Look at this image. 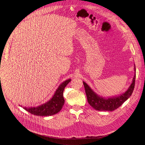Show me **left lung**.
<instances>
[{"label":"left lung","instance_id":"8db88e82","mask_svg":"<svg viewBox=\"0 0 145 145\" xmlns=\"http://www.w3.org/2000/svg\"><path fill=\"white\" fill-rule=\"evenodd\" d=\"M134 71L135 74L133 78L131 84L125 93L119 95L118 96L105 98L101 96H99L92 90V89L86 82L83 81L88 102L90 106L96 110L98 111H112L119 108L124 102L126 101L131 96L133 92L136 76V69L135 64Z\"/></svg>","mask_w":145,"mask_h":145}]
</instances>
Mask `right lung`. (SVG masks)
Segmentation results:
<instances>
[{
	"mask_svg": "<svg viewBox=\"0 0 145 145\" xmlns=\"http://www.w3.org/2000/svg\"><path fill=\"white\" fill-rule=\"evenodd\" d=\"M71 81V79L69 78L62 82L56 89L53 97L45 103L37 107H24V108L29 112L37 116H52L57 114L64 105L65 100L63 97V92ZM20 106L22 107V106Z\"/></svg>",
	"mask_w": 145,
	"mask_h": 145,
	"instance_id": "add662e5",
	"label": "right lung"
}]
</instances>
